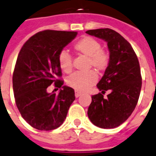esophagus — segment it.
<instances>
[{
  "label": "esophagus",
  "mask_w": 156,
  "mask_h": 156,
  "mask_svg": "<svg viewBox=\"0 0 156 156\" xmlns=\"http://www.w3.org/2000/svg\"><path fill=\"white\" fill-rule=\"evenodd\" d=\"M82 93H81V92H78V91H75V97H77V98H78V97H79L80 96H81V95H82Z\"/></svg>",
  "instance_id": "esophagus-1"
}]
</instances>
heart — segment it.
Returning a JSON list of instances; mask_svg holds the SVG:
<instances>
[{"label":"heart","instance_id":"b5f03b06","mask_svg":"<svg viewBox=\"0 0 156 156\" xmlns=\"http://www.w3.org/2000/svg\"><path fill=\"white\" fill-rule=\"evenodd\" d=\"M73 49L79 55L88 57V67H94L97 71L106 70L111 62V55L108 50L101 48L98 40L89 36H84L74 43ZM58 63L63 71L70 73L73 69L72 58L66 51L58 55ZM97 82V73L94 70L87 72H75L67 78V85L76 91L85 92Z\"/></svg>","mask_w":156,"mask_h":156}]
</instances>
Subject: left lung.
<instances>
[{"label":"left lung","instance_id":"obj_1","mask_svg":"<svg viewBox=\"0 0 156 156\" xmlns=\"http://www.w3.org/2000/svg\"><path fill=\"white\" fill-rule=\"evenodd\" d=\"M86 33L105 41L111 55L110 64L97 85L101 93L93 95L88 116L100 128H115L131 115L138 102L142 85L139 61L131 44L114 30H89ZM108 90L110 93L104 98Z\"/></svg>","mask_w":156,"mask_h":156}]
</instances>
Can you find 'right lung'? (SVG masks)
<instances>
[{
  "label": "right lung",
  "mask_w": 156,
  "mask_h": 156,
  "mask_svg": "<svg viewBox=\"0 0 156 156\" xmlns=\"http://www.w3.org/2000/svg\"><path fill=\"white\" fill-rule=\"evenodd\" d=\"M77 34L40 31L30 37L20 51L12 76L15 101L22 117L38 130L60 126L75 100L72 88L63 86L57 95L47 93V88L52 83L57 88L63 86L58 55Z\"/></svg>",
  "instance_id": "add662e5"
}]
</instances>
